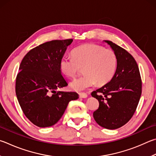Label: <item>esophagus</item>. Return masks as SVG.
<instances>
[{"instance_id":"obj_1","label":"esophagus","mask_w":156,"mask_h":156,"mask_svg":"<svg viewBox=\"0 0 156 156\" xmlns=\"http://www.w3.org/2000/svg\"><path fill=\"white\" fill-rule=\"evenodd\" d=\"M79 96H80V98H87V94L84 92H80L79 93Z\"/></svg>"}]
</instances>
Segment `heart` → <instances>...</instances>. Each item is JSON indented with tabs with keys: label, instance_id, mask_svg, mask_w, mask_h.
Listing matches in <instances>:
<instances>
[{
	"label": "heart",
	"instance_id": "obj_1",
	"mask_svg": "<svg viewBox=\"0 0 156 156\" xmlns=\"http://www.w3.org/2000/svg\"><path fill=\"white\" fill-rule=\"evenodd\" d=\"M72 55L62 56L59 67L62 73L70 78H74L84 67L85 75L71 83V87L76 90H84L96 83L104 85L111 80L117 70L115 52L100 45H82L72 51Z\"/></svg>",
	"mask_w": 156,
	"mask_h": 156
}]
</instances>
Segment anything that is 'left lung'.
Instances as JSON below:
<instances>
[{
	"label": "left lung",
	"mask_w": 156,
	"mask_h": 156,
	"mask_svg": "<svg viewBox=\"0 0 156 156\" xmlns=\"http://www.w3.org/2000/svg\"><path fill=\"white\" fill-rule=\"evenodd\" d=\"M117 56V70L109 83L91 93L99 101L93 117L100 126L119 128L131 119L142 93V80L136 61L118 45L106 41Z\"/></svg>",
	"instance_id": "left-lung-1"
}]
</instances>
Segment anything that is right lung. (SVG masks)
<instances>
[{
  "mask_svg": "<svg viewBox=\"0 0 156 156\" xmlns=\"http://www.w3.org/2000/svg\"><path fill=\"white\" fill-rule=\"evenodd\" d=\"M72 39L52 40L28 52L16 76V93L24 114L39 127L55 125L70 101L77 100L72 91H56L67 86L59 67L60 59Z\"/></svg>",
  "mask_w": 156,
  "mask_h": 156,
  "instance_id": "add662e5",
  "label": "right lung"
}]
</instances>
